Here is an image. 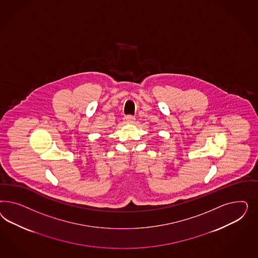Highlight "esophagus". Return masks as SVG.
<instances>
[{
	"instance_id": "obj_1",
	"label": "esophagus",
	"mask_w": 258,
	"mask_h": 258,
	"mask_svg": "<svg viewBox=\"0 0 258 258\" xmlns=\"http://www.w3.org/2000/svg\"><path fill=\"white\" fill-rule=\"evenodd\" d=\"M124 120H125V122H126V123L133 124V123H134V121H135V117L133 116V115H125Z\"/></svg>"
}]
</instances>
